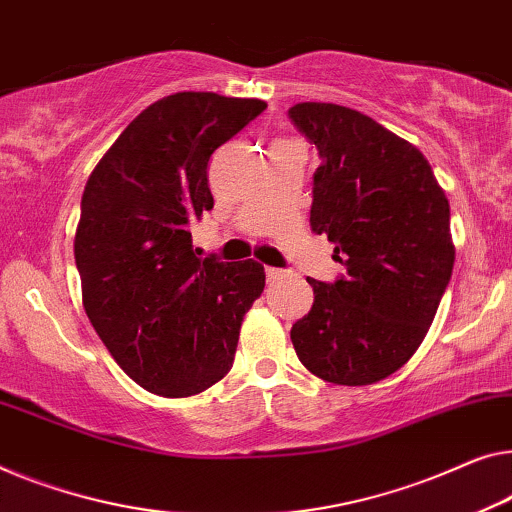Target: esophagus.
Returning a JSON list of instances; mask_svg holds the SVG:
<instances>
[{
    "label": "esophagus",
    "instance_id": "esophagus-1",
    "mask_svg": "<svg viewBox=\"0 0 512 512\" xmlns=\"http://www.w3.org/2000/svg\"><path fill=\"white\" fill-rule=\"evenodd\" d=\"M282 278H285V271H282V269H273V266L266 269V280H269V282H276V280H282Z\"/></svg>",
    "mask_w": 512,
    "mask_h": 512
}]
</instances>
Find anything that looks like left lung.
Here are the masks:
<instances>
[{"mask_svg":"<svg viewBox=\"0 0 512 512\" xmlns=\"http://www.w3.org/2000/svg\"><path fill=\"white\" fill-rule=\"evenodd\" d=\"M289 119L322 158L312 232L347 266L333 285L308 278L315 303L292 326V345L319 379L375 384L416 354L451 280L448 197L421 151L368 114L296 103Z\"/></svg>","mask_w":512,"mask_h":512,"instance_id":"obj_1","label":"left lung"}]
</instances>
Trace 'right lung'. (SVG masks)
Instances as JSON below:
<instances>
[{"instance_id": "obj_1", "label": "right lung", "mask_w": 512, "mask_h": 512, "mask_svg": "<svg viewBox=\"0 0 512 512\" xmlns=\"http://www.w3.org/2000/svg\"><path fill=\"white\" fill-rule=\"evenodd\" d=\"M266 108L179 91L151 103L98 160L73 253L82 305L119 368L163 398L207 391L232 368L264 266L200 259L188 225L213 209L207 165Z\"/></svg>"}]
</instances>
